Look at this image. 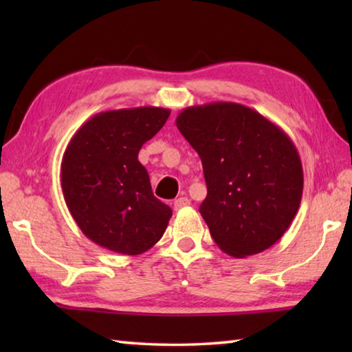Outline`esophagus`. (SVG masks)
Returning <instances> with one entry per match:
<instances>
[{
	"label": "esophagus",
	"mask_w": 352,
	"mask_h": 352,
	"mask_svg": "<svg viewBox=\"0 0 352 352\" xmlns=\"http://www.w3.org/2000/svg\"><path fill=\"white\" fill-rule=\"evenodd\" d=\"M189 205H190V200H189L188 197H180V199H177V200L174 201V210H175V211L183 210V208H186V206H189Z\"/></svg>",
	"instance_id": "1"
}]
</instances>
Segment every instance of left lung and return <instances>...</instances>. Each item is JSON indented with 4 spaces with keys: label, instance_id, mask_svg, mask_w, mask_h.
<instances>
[{
    "label": "left lung",
    "instance_id": "1",
    "mask_svg": "<svg viewBox=\"0 0 352 352\" xmlns=\"http://www.w3.org/2000/svg\"><path fill=\"white\" fill-rule=\"evenodd\" d=\"M175 124L201 160L208 194L199 211L217 247L247 258L281 239L305 182L287 133L236 102L188 107Z\"/></svg>",
    "mask_w": 352,
    "mask_h": 352
}]
</instances>
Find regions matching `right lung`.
<instances>
[{
  "instance_id": "obj_1",
  "label": "right lung",
  "mask_w": 352,
  "mask_h": 352,
  "mask_svg": "<svg viewBox=\"0 0 352 352\" xmlns=\"http://www.w3.org/2000/svg\"><path fill=\"white\" fill-rule=\"evenodd\" d=\"M169 115L162 107L98 113L63 153L60 182L71 216L88 239L110 252L144 253L168 228L172 210L153 195L138 152Z\"/></svg>"
}]
</instances>
